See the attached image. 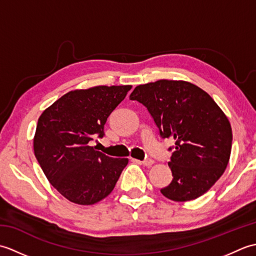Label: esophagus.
Returning a JSON list of instances; mask_svg holds the SVG:
<instances>
[{"instance_id": "1", "label": "esophagus", "mask_w": 256, "mask_h": 256, "mask_svg": "<svg viewBox=\"0 0 256 256\" xmlns=\"http://www.w3.org/2000/svg\"><path fill=\"white\" fill-rule=\"evenodd\" d=\"M142 162L143 165H145V166H150V165H153L154 164V160H152V158H146V160H144L143 162Z\"/></svg>"}]
</instances>
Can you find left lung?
Instances as JSON below:
<instances>
[{
	"mask_svg": "<svg viewBox=\"0 0 256 256\" xmlns=\"http://www.w3.org/2000/svg\"><path fill=\"white\" fill-rule=\"evenodd\" d=\"M148 108L162 138L175 140L168 162L172 180L160 192L174 201L202 196L229 162L232 130L214 100L187 81L158 80L138 86L130 96Z\"/></svg>",
	"mask_w": 256,
	"mask_h": 256,
	"instance_id": "left-lung-1",
	"label": "left lung"
}]
</instances>
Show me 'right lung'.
Returning a JSON list of instances; mask_svg holds the SVG:
<instances>
[{
    "label": "right lung",
    "instance_id": "add662e5",
    "mask_svg": "<svg viewBox=\"0 0 256 256\" xmlns=\"http://www.w3.org/2000/svg\"><path fill=\"white\" fill-rule=\"evenodd\" d=\"M132 86H99L62 96L38 118L34 153L50 182L64 198L94 204L116 187L128 158H113L89 142L102 138L108 118Z\"/></svg>",
    "mask_w": 256,
    "mask_h": 256
}]
</instances>
